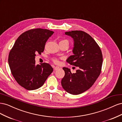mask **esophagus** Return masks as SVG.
<instances>
[{
  "label": "esophagus",
  "instance_id": "1",
  "mask_svg": "<svg viewBox=\"0 0 122 122\" xmlns=\"http://www.w3.org/2000/svg\"><path fill=\"white\" fill-rule=\"evenodd\" d=\"M60 68L59 67H57V66H56V67H54V70H55V71H56V70H58Z\"/></svg>",
  "mask_w": 122,
  "mask_h": 122
}]
</instances>
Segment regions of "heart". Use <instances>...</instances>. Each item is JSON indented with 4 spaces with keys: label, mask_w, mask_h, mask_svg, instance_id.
<instances>
[{
    "label": "heart",
    "mask_w": 122,
    "mask_h": 122,
    "mask_svg": "<svg viewBox=\"0 0 122 122\" xmlns=\"http://www.w3.org/2000/svg\"><path fill=\"white\" fill-rule=\"evenodd\" d=\"M64 41V42H67L68 44H69V43H68V41L67 40H62V41ZM53 61L55 62V63H56V64H58L59 62H60V61H59L57 60V58H54L53 60Z\"/></svg>",
    "instance_id": "b5f03b06"
}]
</instances>
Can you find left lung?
I'll list each match as a JSON object with an SVG mask.
<instances>
[{
    "instance_id": "1",
    "label": "left lung",
    "mask_w": 122,
    "mask_h": 122,
    "mask_svg": "<svg viewBox=\"0 0 122 122\" xmlns=\"http://www.w3.org/2000/svg\"><path fill=\"white\" fill-rule=\"evenodd\" d=\"M74 41L73 55L67 62L78 67L75 73L64 67L65 75L61 84L64 89L72 95L81 94L93 86L100 74L103 58L100 48L92 36L80 30L66 32Z\"/></svg>"
}]
</instances>
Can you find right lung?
<instances>
[{"mask_svg": "<svg viewBox=\"0 0 122 122\" xmlns=\"http://www.w3.org/2000/svg\"><path fill=\"white\" fill-rule=\"evenodd\" d=\"M54 32L46 29L36 28L21 34L10 50L8 62L13 77L17 83L27 90L41 87L52 72L49 64L36 65V53L44 50L45 43Z\"/></svg>", "mask_w": 122, "mask_h": 122, "instance_id": "right-lung-1", "label": "right lung"}]
</instances>
